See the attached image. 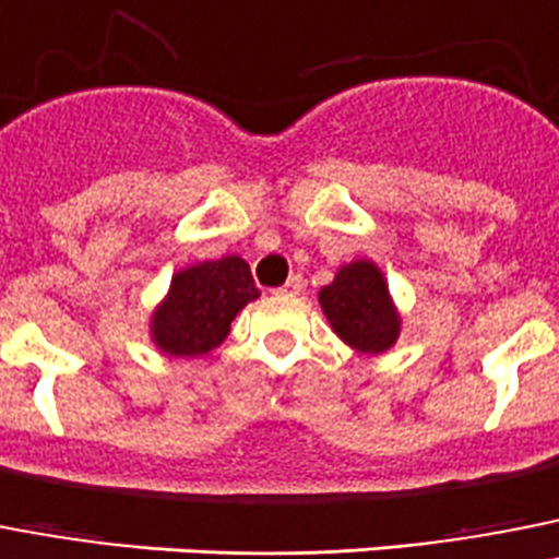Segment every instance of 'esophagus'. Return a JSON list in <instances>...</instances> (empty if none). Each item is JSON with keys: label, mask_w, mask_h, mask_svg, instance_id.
Wrapping results in <instances>:
<instances>
[{"label": "esophagus", "mask_w": 559, "mask_h": 559, "mask_svg": "<svg viewBox=\"0 0 559 559\" xmlns=\"http://www.w3.org/2000/svg\"><path fill=\"white\" fill-rule=\"evenodd\" d=\"M278 293L281 295H300V293H304V278H300V275H293V278L281 286Z\"/></svg>", "instance_id": "obj_1"}]
</instances>
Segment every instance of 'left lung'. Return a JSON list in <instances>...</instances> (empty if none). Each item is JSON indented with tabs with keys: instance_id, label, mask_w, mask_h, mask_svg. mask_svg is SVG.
<instances>
[{
	"instance_id": "8db88e82",
	"label": "left lung",
	"mask_w": 559,
	"mask_h": 559,
	"mask_svg": "<svg viewBox=\"0 0 559 559\" xmlns=\"http://www.w3.org/2000/svg\"><path fill=\"white\" fill-rule=\"evenodd\" d=\"M320 307L334 332L360 352L380 354L400 337V318L388 300L385 281L368 261L343 266L337 278L320 289Z\"/></svg>"
}]
</instances>
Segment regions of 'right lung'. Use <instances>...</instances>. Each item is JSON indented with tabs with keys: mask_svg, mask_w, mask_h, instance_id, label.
Segmentation results:
<instances>
[{
	"mask_svg": "<svg viewBox=\"0 0 559 559\" xmlns=\"http://www.w3.org/2000/svg\"><path fill=\"white\" fill-rule=\"evenodd\" d=\"M252 298H259L255 281L236 255L182 270L174 275L168 300L154 312V340L174 357L207 354L227 337L230 320Z\"/></svg>",
	"mask_w": 559,
	"mask_h": 559,
	"instance_id": "obj_1",
	"label": "right lung"
}]
</instances>
